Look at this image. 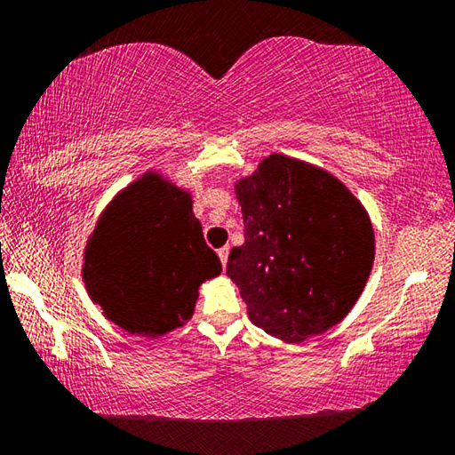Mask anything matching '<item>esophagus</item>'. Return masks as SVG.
Returning <instances> with one entry per match:
<instances>
[{
	"mask_svg": "<svg viewBox=\"0 0 455 455\" xmlns=\"http://www.w3.org/2000/svg\"><path fill=\"white\" fill-rule=\"evenodd\" d=\"M228 246H222V249L219 251V257H220V263H222V267H227V263H228Z\"/></svg>",
	"mask_w": 455,
	"mask_h": 455,
	"instance_id": "34e87169",
	"label": "esophagus"
}]
</instances>
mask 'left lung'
Returning <instances> with one entry per match:
<instances>
[{
  "label": "left lung",
  "mask_w": 455,
  "mask_h": 455,
  "mask_svg": "<svg viewBox=\"0 0 455 455\" xmlns=\"http://www.w3.org/2000/svg\"><path fill=\"white\" fill-rule=\"evenodd\" d=\"M235 188L244 243L230 251L227 275L249 319L287 343L325 333L353 309L371 273L365 209L335 176L283 154Z\"/></svg>",
  "instance_id": "obj_1"
}]
</instances>
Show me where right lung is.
<instances>
[{
    "label": "right lung",
    "mask_w": 455,
    "mask_h": 455,
    "mask_svg": "<svg viewBox=\"0 0 455 455\" xmlns=\"http://www.w3.org/2000/svg\"><path fill=\"white\" fill-rule=\"evenodd\" d=\"M220 271L190 195L148 172L102 214L82 276L108 319L132 335L158 337L192 317L200 283Z\"/></svg>",
    "instance_id": "add662e5"
}]
</instances>
